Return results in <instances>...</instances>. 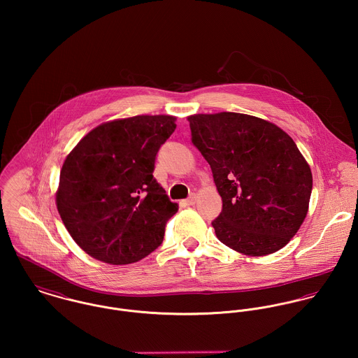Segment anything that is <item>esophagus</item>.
<instances>
[{
  "label": "esophagus",
  "instance_id": "1",
  "mask_svg": "<svg viewBox=\"0 0 358 358\" xmlns=\"http://www.w3.org/2000/svg\"><path fill=\"white\" fill-rule=\"evenodd\" d=\"M196 200H197V197H196V194H192L187 200H185L183 201V204L185 205H194L196 204Z\"/></svg>",
  "mask_w": 358,
  "mask_h": 358
}]
</instances>
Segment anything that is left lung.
Listing matches in <instances>:
<instances>
[{
    "label": "left lung",
    "instance_id": "obj_1",
    "mask_svg": "<svg viewBox=\"0 0 358 358\" xmlns=\"http://www.w3.org/2000/svg\"><path fill=\"white\" fill-rule=\"evenodd\" d=\"M189 121L192 143L222 197L212 222L219 241L250 256L285 247L306 217L313 189L310 166L292 138L241 113L196 114Z\"/></svg>",
    "mask_w": 358,
    "mask_h": 358
}]
</instances>
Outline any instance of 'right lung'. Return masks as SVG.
<instances>
[{"label":"right lung","mask_w":358,"mask_h":358,"mask_svg":"<svg viewBox=\"0 0 358 358\" xmlns=\"http://www.w3.org/2000/svg\"><path fill=\"white\" fill-rule=\"evenodd\" d=\"M172 115L104 122L64 159L56 205L73 240L88 255L128 264L157 250L178 212L153 176L159 148L176 128Z\"/></svg>","instance_id":"obj_1"}]
</instances>
